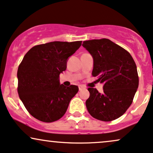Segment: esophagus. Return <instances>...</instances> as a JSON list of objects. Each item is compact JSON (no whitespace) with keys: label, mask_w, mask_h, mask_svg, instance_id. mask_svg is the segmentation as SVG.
I'll return each instance as SVG.
<instances>
[{"label":"esophagus","mask_w":153,"mask_h":153,"mask_svg":"<svg viewBox=\"0 0 153 153\" xmlns=\"http://www.w3.org/2000/svg\"><path fill=\"white\" fill-rule=\"evenodd\" d=\"M85 89V88H84L83 86H82V85H80L79 87V91L83 90V89Z\"/></svg>","instance_id":"obj_1"}]
</instances>
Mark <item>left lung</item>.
<instances>
[{
  "mask_svg": "<svg viewBox=\"0 0 153 153\" xmlns=\"http://www.w3.org/2000/svg\"><path fill=\"white\" fill-rule=\"evenodd\" d=\"M82 46L93 58L91 74L103 84L102 93L88 89V112L101 121L117 119L131 105L139 85L135 62L128 51L109 39L85 41Z\"/></svg>",
  "mask_w": 153,
  "mask_h": 153,
  "instance_id": "1",
  "label": "left lung"
}]
</instances>
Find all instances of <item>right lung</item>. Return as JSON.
<instances>
[{
    "label": "right lung",
    "mask_w": 153,
    "mask_h": 153,
    "mask_svg": "<svg viewBox=\"0 0 153 153\" xmlns=\"http://www.w3.org/2000/svg\"><path fill=\"white\" fill-rule=\"evenodd\" d=\"M81 45L82 41H53L33 46L24 56L18 69V93L36 119L52 123L66 113L79 87L61 84L59 74Z\"/></svg>",
    "instance_id": "obj_1"
}]
</instances>
